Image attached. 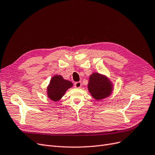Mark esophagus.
Instances as JSON below:
<instances>
[{
  "instance_id": "esophagus-1",
  "label": "esophagus",
  "mask_w": 155,
  "mask_h": 155,
  "mask_svg": "<svg viewBox=\"0 0 155 155\" xmlns=\"http://www.w3.org/2000/svg\"><path fill=\"white\" fill-rule=\"evenodd\" d=\"M74 87H77V88H80V87H81V86H82V83H81V82H77L74 83Z\"/></svg>"
}]
</instances>
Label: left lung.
I'll use <instances>...</instances> for the list:
<instances>
[{"mask_svg":"<svg viewBox=\"0 0 155 155\" xmlns=\"http://www.w3.org/2000/svg\"><path fill=\"white\" fill-rule=\"evenodd\" d=\"M87 88L91 96L97 101L109 97L113 89V84L109 78L98 73H94L89 77Z\"/></svg>","mask_w":155,"mask_h":155,"instance_id":"8db88e82","label":"left lung"}]
</instances>
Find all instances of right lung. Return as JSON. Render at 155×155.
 I'll list each match as a JSON object with an SVG mask.
<instances>
[{
    "label": "right lung",
    "instance_id": "1",
    "mask_svg": "<svg viewBox=\"0 0 155 155\" xmlns=\"http://www.w3.org/2000/svg\"><path fill=\"white\" fill-rule=\"evenodd\" d=\"M72 86L71 82L64 79L61 75H54L47 87L48 97L54 102L58 101L68 89Z\"/></svg>",
    "mask_w": 155,
    "mask_h": 155
}]
</instances>
